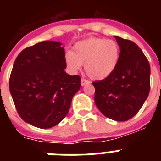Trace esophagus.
<instances>
[{
	"label": "esophagus",
	"mask_w": 161,
	"mask_h": 161,
	"mask_svg": "<svg viewBox=\"0 0 161 161\" xmlns=\"http://www.w3.org/2000/svg\"><path fill=\"white\" fill-rule=\"evenodd\" d=\"M80 84H81V86H85V85H88V84H89V80H85V78H81Z\"/></svg>",
	"instance_id": "esophagus-1"
}]
</instances>
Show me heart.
Wrapping results in <instances>:
<instances>
[{"instance_id": "b5f03b06", "label": "heart", "mask_w": 161, "mask_h": 161, "mask_svg": "<svg viewBox=\"0 0 161 161\" xmlns=\"http://www.w3.org/2000/svg\"><path fill=\"white\" fill-rule=\"evenodd\" d=\"M73 52H65L64 60L70 71L75 72L85 64L86 74L92 80H100L110 76L120 58V47L114 40L89 38L73 46Z\"/></svg>"}]
</instances>
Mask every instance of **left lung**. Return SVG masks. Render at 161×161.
Here are the masks:
<instances>
[{
	"label": "left lung",
	"instance_id": "1",
	"mask_svg": "<svg viewBox=\"0 0 161 161\" xmlns=\"http://www.w3.org/2000/svg\"><path fill=\"white\" fill-rule=\"evenodd\" d=\"M120 58L114 72L93 82L97 107L106 117L119 122L133 118L141 109L150 91V64L132 41L114 36Z\"/></svg>",
	"mask_w": 161,
	"mask_h": 161
}]
</instances>
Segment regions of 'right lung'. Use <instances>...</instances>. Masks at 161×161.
I'll return each mask as SVG.
<instances>
[{
    "label": "right lung",
    "mask_w": 161,
    "mask_h": 161,
    "mask_svg": "<svg viewBox=\"0 0 161 161\" xmlns=\"http://www.w3.org/2000/svg\"><path fill=\"white\" fill-rule=\"evenodd\" d=\"M61 42L43 41L18 55L9 78V91L18 114L25 123L47 129L68 114L80 77L66 73Z\"/></svg>",
    "instance_id": "right-lung-1"
}]
</instances>
